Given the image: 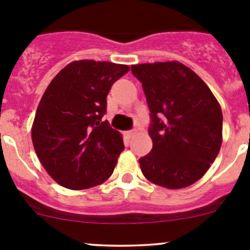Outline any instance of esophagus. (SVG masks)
Listing matches in <instances>:
<instances>
[{
  "mask_svg": "<svg viewBox=\"0 0 250 250\" xmlns=\"http://www.w3.org/2000/svg\"><path fill=\"white\" fill-rule=\"evenodd\" d=\"M135 134V129H132V130H128L127 132V137L128 138H130V137H133V135Z\"/></svg>",
  "mask_w": 250,
  "mask_h": 250,
  "instance_id": "1",
  "label": "esophagus"
}]
</instances>
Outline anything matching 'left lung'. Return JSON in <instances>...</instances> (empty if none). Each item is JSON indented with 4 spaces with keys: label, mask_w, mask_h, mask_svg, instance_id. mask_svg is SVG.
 Masks as SVG:
<instances>
[{
    "label": "left lung",
    "mask_w": 250,
    "mask_h": 250,
    "mask_svg": "<svg viewBox=\"0 0 250 250\" xmlns=\"http://www.w3.org/2000/svg\"><path fill=\"white\" fill-rule=\"evenodd\" d=\"M150 110L152 150L139 158L156 185L183 188L204 175L220 151L223 112L208 85L178 62L133 65Z\"/></svg>",
    "instance_id": "1"
}]
</instances>
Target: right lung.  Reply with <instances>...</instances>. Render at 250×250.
I'll use <instances>...</instances> for the list:
<instances>
[{"mask_svg":"<svg viewBox=\"0 0 250 250\" xmlns=\"http://www.w3.org/2000/svg\"><path fill=\"white\" fill-rule=\"evenodd\" d=\"M127 65L80 60L65 66L49 83L32 125V144L47 173L62 186L84 190L112 174L123 139L107 121L113 83Z\"/></svg>","mask_w":250,"mask_h":250,"instance_id":"1","label":"right lung"}]
</instances>
